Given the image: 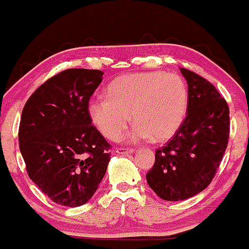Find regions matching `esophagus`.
<instances>
[{
	"instance_id": "1",
	"label": "esophagus",
	"mask_w": 249,
	"mask_h": 249,
	"mask_svg": "<svg viewBox=\"0 0 249 249\" xmlns=\"http://www.w3.org/2000/svg\"><path fill=\"white\" fill-rule=\"evenodd\" d=\"M118 153V155H128V153H132L133 152V149L131 148H117V151H116Z\"/></svg>"
}]
</instances>
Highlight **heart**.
<instances>
[{"label": "heart", "instance_id": "heart-1", "mask_svg": "<svg viewBox=\"0 0 249 249\" xmlns=\"http://www.w3.org/2000/svg\"><path fill=\"white\" fill-rule=\"evenodd\" d=\"M190 103L188 87L181 76L160 71L117 77L106 89V98L89 103V116L105 137L117 140L129 120L136 123L132 141H167L182 126Z\"/></svg>", "mask_w": 249, "mask_h": 249}]
</instances>
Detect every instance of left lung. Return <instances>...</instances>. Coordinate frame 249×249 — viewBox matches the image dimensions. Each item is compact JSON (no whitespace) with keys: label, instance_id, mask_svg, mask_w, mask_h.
<instances>
[{"label":"left lung","instance_id":"8db88e82","mask_svg":"<svg viewBox=\"0 0 249 249\" xmlns=\"http://www.w3.org/2000/svg\"><path fill=\"white\" fill-rule=\"evenodd\" d=\"M190 93L182 126L156 151L147 183L164 201H183L212 182L230 138V108L214 86L181 68Z\"/></svg>","mask_w":249,"mask_h":249}]
</instances>
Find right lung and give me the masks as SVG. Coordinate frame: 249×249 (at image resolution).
Wrapping results in <instances>:
<instances>
[{
    "label": "right lung",
    "instance_id": "right-lung-1",
    "mask_svg": "<svg viewBox=\"0 0 249 249\" xmlns=\"http://www.w3.org/2000/svg\"><path fill=\"white\" fill-rule=\"evenodd\" d=\"M102 76L100 70H66L39 86L22 111L18 142L28 177L61 206L87 203L111 160V146L89 116Z\"/></svg>",
    "mask_w": 249,
    "mask_h": 249
}]
</instances>
